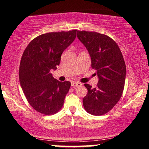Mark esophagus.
I'll return each mask as SVG.
<instances>
[{
	"label": "esophagus",
	"mask_w": 149,
	"mask_h": 149,
	"mask_svg": "<svg viewBox=\"0 0 149 149\" xmlns=\"http://www.w3.org/2000/svg\"><path fill=\"white\" fill-rule=\"evenodd\" d=\"M82 83H79V82H76V81H73L71 82V86L73 87V88H77V87L81 86Z\"/></svg>",
	"instance_id": "1"
}]
</instances>
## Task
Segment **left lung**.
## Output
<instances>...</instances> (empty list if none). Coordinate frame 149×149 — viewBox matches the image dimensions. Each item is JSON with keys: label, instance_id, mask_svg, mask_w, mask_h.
Returning <instances> with one entry per match:
<instances>
[{"label": "left lung", "instance_id": "8db88e82", "mask_svg": "<svg viewBox=\"0 0 149 149\" xmlns=\"http://www.w3.org/2000/svg\"><path fill=\"white\" fill-rule=\"evenodd\" d=\"M77 37L88 50L92 68L99 78L97 88L84 85L88 94L83 107L92 115H104L118 102L123 92L126 66L122 52L111 38L104 34L78 31Z\"/></svg>", "mask_w": 149, "mask_h": 149}]
</instances>
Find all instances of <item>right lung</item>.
<instances>
[{"label":"right lung","mask_w":149,"mask_h":149,"mask_svg":"<svg viewBox=\"0 0 149 149\" xmlns=\"http://www.w3.org/2000/svg\"><path fill=\"white\" fill-rule=\"evenodd\" d=\"M76 31L42 34L24 51L19 69V83L29 103L40 113L52 115L63 107L71 83L54 79L50 70L57 69L62 52L76 38Z\"/></svg>","instance_id":"1"}]
</instances>
